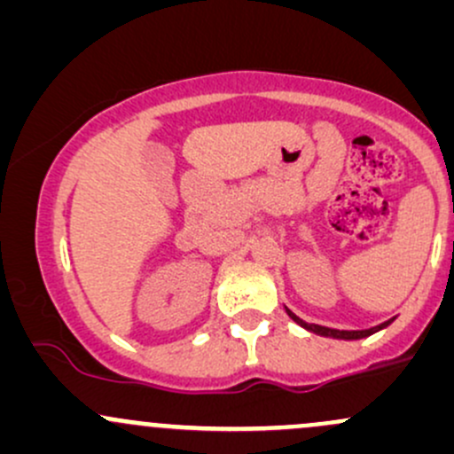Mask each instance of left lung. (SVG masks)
Returning <instances> with one entry per match:
<instances>
[{
	"label": "left lung",
	"instance_id": "1",
	"mask_svg": "<svg viewBox=\"0 0 454 454\" xmlns=\"http://www.w3.org/2000/svg\"><path fill=\"white\" fill-rule=\"evenodd\" d=\"M286 311L290 314L292 320H296L301 326H305V329H309L311 333H318V335H326V338H338V340H359V338H368V335L377 333V331H381L387 326L392 320H387V323L383 325H377L372 326V329H362V331H340V329H329V326H323V325H314V323H305L303 318H299V316L294 314V311H290L286 307Z\"/></svg>",
	"mask_w": 454,
	"mask_h": 454
}]
</instances>
